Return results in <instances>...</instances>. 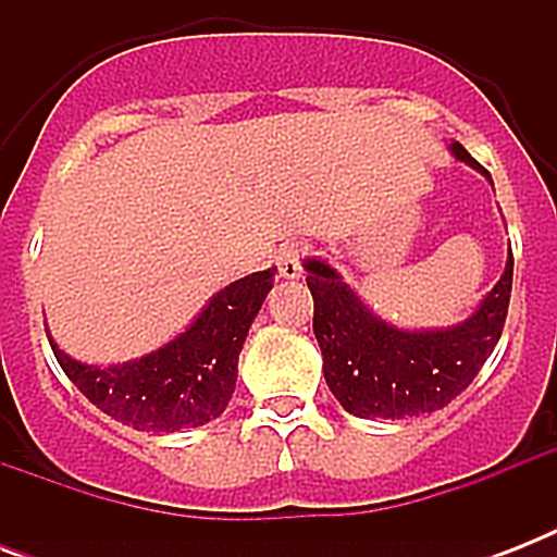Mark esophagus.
<instances>
[{
  "mask_svg": "<svg viewBox=\"0 0 557 557\" xmlns=\"http://www.w3.org/2000/svg\"><path fill=\"white\" fill-rule=\"evenodd\" d=\"M304 253H306V245L300 243H292V245H283L277 253V269H280V277L286 280H297L304 274Z\"/></svg>",
  "mask_w": 557,
  "mask_h": 557,
  "instance_id": "1",
  "label": "esophagus"
}]
</instances>
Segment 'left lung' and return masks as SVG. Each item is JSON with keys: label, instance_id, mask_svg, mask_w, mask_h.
<instances>
[{"label": "left lung", "instance_id": "obj_1", "mask_svg": "<svg viewBox=\"0 0 557 557\" xmlns=\"http://www.w3.org/2000/svg\"><path fill=\"white\" fill-rule=\"evenodd\" d=\"M450 156L485 173L459 141ZM488 176V173H485ZM492 182V176H488ZM314 297V338L321 344L323 379L341 407L361 419H410L433 413L474 381L500 341L511 295L506 260L500 280L466 321L445 330H405L384 321L323 260H306Z\"/></svg>", "mask_w": 557, "mask_h": 557}]
</instances>
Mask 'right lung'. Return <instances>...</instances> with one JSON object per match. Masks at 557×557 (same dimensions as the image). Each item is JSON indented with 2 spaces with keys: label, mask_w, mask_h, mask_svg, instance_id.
I'll use <instances>...</instances> for the list:
<instances>
[{
  "label": "right lung",
  "mask_w": 557,
  "mask_h": 557,
  "mask_svg": "<svg viewBox=\"0 0 557 557\" xmlns=\"http://www.w3.org/2000/svg\"><path fill=\"white\" fill-rule=\"evenodd\" d=\"M274 274L277 269L253 271L227 283L185 332L124 364H86L65 356L51 335L48 341L74 387L121 424L147 433L199 428L222 416L234 396L245 335L274 286Z\"/></svg>",
  "instance_id": "add662e5"
}]
</instances>
